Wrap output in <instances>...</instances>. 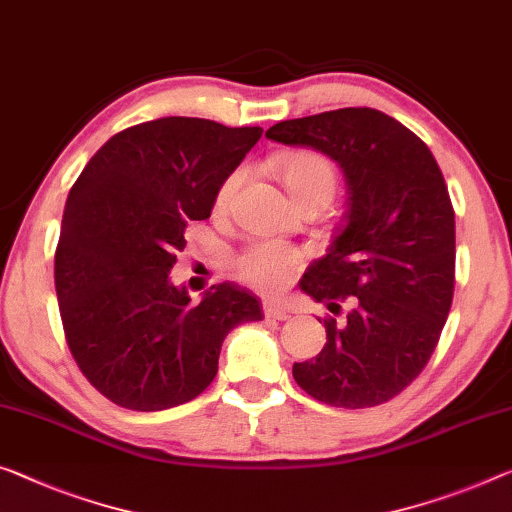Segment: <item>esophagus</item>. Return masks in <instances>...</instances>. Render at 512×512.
I'll use <instances>...</instances> for the list:
<instances>
[{"label": "esophagus", "mask_w": 512, "mask_h": 512, "mask_svg": "<svg viewBox=\"0 0 512 512\" xmlns=\"http://www.w3.org/2000/svg\"><path fill=\"white\" fill-rule=\"evenodd\" d=\"M263 313H265V318H274V320L288 318V309L279 302H263Z\"/></svg>", "instance_id": "34e87169"}]
</instances>
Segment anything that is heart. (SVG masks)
I'll use <instances>...</instances> for the list:
<instances>
[{
  "mask_svg": "<svg viewBox=\"0 0 512 512\" xmlns=\"http://www.w3.org/2000/svg\"><path fill=\"white\" fill-rule=\"evenodd\" d=\"M277 171L288 194L300 203L313 196L332 199L336 192V169L325 155L313 151H297L279 157ZM242 183V171H233L222 180L215 192V212L229 208L235 190ZM304 267V251L288 242L261 238L249 242L235 258L238 277L261 293H281L295 281Z\"/></svg>",
  "mask_w": 512,
  "mask_h": 512,
  "instance_id": "heart-1",
  "label": "heart"
}]
</instances>
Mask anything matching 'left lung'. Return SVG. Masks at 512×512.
<instances>
[{"mask_svg":"<svg viewBox=\"0 0 512 512\" xmlns=\"http://www.w3.org/2000/svg\"><path fill=\"white\" fill-rule=\"evenodd\" d=\"M265 137L329 155L348 183L345 229L300 288L334 316L343 302L350 311L325 318V348L293 366L295 382L345 410L387 403L426 368L451 311L455 212L442 169L412 130L371 107L281 121Z\"/></svg>","mask_w":512,"mask_h":512,"instance_id":"left-lung-1","label":"left lung"}]
</instances>
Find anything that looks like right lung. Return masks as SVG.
<instances>
[{"label":"right lung","mask_w":512,"mask_h":512,"mask_svg":"<svg viewBox=\"0 0 512 512\" xmlns=\"http://www.w3.org/2000/svg\"><path fill=\"white\" fill-rule=\"evenodd\" d=\"M263 128L167 116L132 125L70 187L54 286L70 355L93 387L135 412L183 405L210 387L226 334L261 320L249 290L219 283L201 302L171 283L190 222Z\"/></svg>","instance_id":"1"}]
</instances>
